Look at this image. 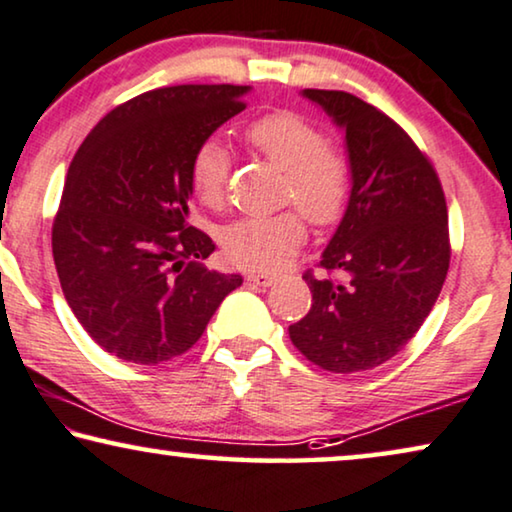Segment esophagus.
Returning a JSON list of instances; mask_svg holds the SVG:
<instances>
[{
	"mask_svg": "<svg viewBox=\"0 0 512 512\" xmlns=\"http://www.w3.org/2000/svg\"><path fill=\"white\" fill-rule=\"evenodd\" d=\"M246 278L250 280V283L259 285V287H271L273 283H276V276H273V273H266V271H250Z\"/></svg>",
	"mask_w": 512,
	"mask_h": 512,
	"instance_id": "1",
	"label": "esophagus"
}]
</instances>
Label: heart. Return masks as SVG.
I'll use <instances>...</instances> for the list:
<instances>
[{
	"label": "heart",
	"instance_id": "heart-1",
	"mask_svg": "<svg viewBox=\"0 0 512 512\" xmlns=\"http://www.w3.org/2000/svg\"><path fill=\"white\" fill-rule=\"evenodd\" d=\"M248 146L285 171V199L315 227L341 220L350 199V164L341 150L327 146L325 134L297 113H269L246 127ZM229 153L218 139L201 141L190 160V183L206 206H220L229 181ZM306 236L297 211L246 215L220 234L229 262L250 269H278L297 253Z\"/></svg>",
	"mask_w": 512,
	"mask_h": 512
}]
</instances>
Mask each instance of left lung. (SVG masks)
Here are the masks:
<instances>
[{
    "mask_svg": "<svg viewBox=\"0 0 512 512\" xmlns=\"http://www.w3.org/2000/svg\"><path fill=\"white\" fill-rule=\"evenodd\" d=\"M345 132L350 199L320 266L311 311L290 325L301 355L331 373L385 364L417 334L450 266L448 206L431 162L376 106L338 90H301Z\"/></svg>",
    "mask_w": 512,
    "mask_h": 512,
    "instance_id": "8db88e82",
    "label": "left lung"
}]
</instances>
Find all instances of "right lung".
Listing matches in <instances>:
<instances>
[{
	"label": "right lung",
	"mask_w": 512,
	"mask_h": 512,
	"mask_svg": "<svg viewBox=\"0 0 512 512\" xmlns=\"http://www.w3.org/2000/svg\"><path fill=\"white\" fill-rule=\"evenodd\" d=\"M250 90L143 92L104 115L69 164L53 222L55 269L76 320L125 362L183 355L243 283L199 264L215 243L187 220L194 150L246 109Z\"/></svg>",
	"instance_id": "1"
}]
</instances>
